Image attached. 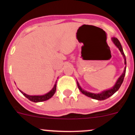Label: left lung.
Returning a JSON list of instances; mask_svg holds the SVG:
<instances>
[{
  "label": "left lung",
  "mask_w": 135,
  "mask_h": 135,
  "mask_svg": "<svg viewBox=\"0 0 135 135\" xmlns=\"http://www.w3.org/2000/svg\"><path fill=\"white\" fill-rule=\"evenodd\" d=\"M112 41L113 43L114 44V45H115V46L119 49V51H120L121 54H122V55H123V59H124L125 65H126V55H125L124 52H123V48H122V45H121L120 42H119V41L118 40V39L117 38H115V37L112 38ZM126 67H125L124 70H123V73H122V75L119 76V78L118 79V80H117L116 82H115V85H114L112 88H110V89L103 91L100 92V93H91V92H89V91H87L85 90H84V89L81 88V86H80V84H79V83L77 81L78 87V89H80V91L81 92V93L84 94L85 95H86V96L92 98V99H96V100H105V99H108V98H109L110 97H111L112 95H114V94L119 89L121 85H122V83H123V79H124L125 75H126Z\"/></svg>",
  "instance_id": "obj_1"
}]
</instances>
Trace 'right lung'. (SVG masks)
<instances>
[{"instance_id": "1", "label": "right lung", "mask_w": 135, "mask_h": 135, "mask_svg": "<svg viewBox=\"0 0 135 135\" xmlns=\"http://www.w3.org/2000/svg\"><path fill=\"white\" fill-rule=\"evenodd\" d=\"M57 81L55 82V85H54V88L48 92V93H46L45 95H27L25 93H23V91H21V90H20V91L21 92L25 97H27L28 100H30L32 102H35V103H39V102H42L45 101V100H47L48 99H50V98H51L53 97V95H54L56 91V85H57Z\"/></svg>"}]
</instances>
